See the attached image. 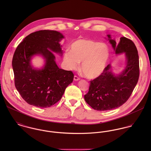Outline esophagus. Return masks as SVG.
I'll use <instances>...</instances> for the list:
<instances>
[{
	"label": "esophagus",
	"mask_w": 151,
	"mask_h": 151,
	"mask_svg": "<svg viewBox=\"0 0 151 151\" xmlns=\"http://www.w3.org/2000/svg\"><path fill=\"white\" fill-rule=\"evenodd\" d=\"M80 79V78H78L77 76H74V81H79Z\"/></svg>",
	"instance_id": "obj_1"
}]
</instances>
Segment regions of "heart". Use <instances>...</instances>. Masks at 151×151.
Instances as JSON below:
<instances>
[{
	"label": "heart",
	"instance_id": "heart-1",
	"mask_svg": "<svg viewBox=\"0 0 151 151\" xmlns=\"http://www.w3.org/2000/svg\"><path fill=\"white\" fill-rule=\"evenodd\" d=\"M70 50L63 54V60L68 70L77 69L81 62V70L88 78H96L104 73L110 55L106 43L78 39L71 43Z\"/></svg>",
	"mask_w": 151,
	"mask_h": 151
}]
</instances>
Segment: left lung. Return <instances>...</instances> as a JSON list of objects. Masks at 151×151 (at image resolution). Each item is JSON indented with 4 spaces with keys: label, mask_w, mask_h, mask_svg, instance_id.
<instances>
[{
    "label": "left lung",
    "mask_w": 151,
    "mask_h": 151,
    "mask_svg": "<svg viewBox=\"0 0 151 151\" xmlns=\"http://www.w3.org/2000/svg\"><path fill=\"white\" fill-rule=\"evenodd\" d=\"M107 36L116 55L124 54L126 62L124 69L118 74L113 72L109 64L99 77L90 81L84 99L89 106L99 111L113 110L126 102L139 75V57L134 42L126 37H121L119 41H116L111 35Z\"/></svg>",
    "instance_id": "8db88e82"
}]
</instances>
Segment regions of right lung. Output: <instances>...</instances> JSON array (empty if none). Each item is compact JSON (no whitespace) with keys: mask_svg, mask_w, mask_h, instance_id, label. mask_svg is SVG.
<instances>
[{"mask_svg":"<svg viewBox=\"0 0 151 151\" xmlns=\"http://www.w3.org/2000/svg\"><path fill=\"white\" fill-rule=\"evenodd\" d=\"M60 32L41 30L27 36L14 52L12 67L14 83L24 100L38 108H48L58 102L73 80L71 71L60 68L53 53L63 55ZM36 55L44 60L41 68H34L32 59Z\"/></svg>","mask_w":151,"mask_h":151,"instance_id":"add662e5","label":"right lung"}]
</instances>
